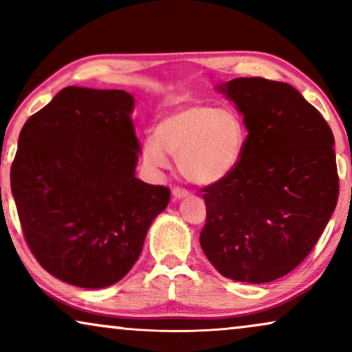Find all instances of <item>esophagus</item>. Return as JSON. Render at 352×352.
<instances>
[{
    "instance_id": "obj_1",
    "label": "esophagus",
    "mask_w": 352,
    "mask_h": 352,
    "mask_svg": "<svg viewBox=\"0 0 352 352\" xmlns=\"http://www.w3.org/2000/svg\"><path fill=\"white\" fill-rule=\"evenodd\" d=\"M173 197H175V199H184V197H187L189 195V190H186V189H182V187H173Z\"/></svg>"
}]
</instances>
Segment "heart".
Wrapping results in <instances>:
<instances>
[{"label":"heart","instance_id":"obj_1","mask_svg":"<svg viewBox=\"0 0 352 352\" xmlns=\"http://www.w3.org/2000/svg\"><path fill=\"white\" fill-rule=\"evenodd\" d=\"M247 134L234 110L211 104H187L163 115L155 136L146 138L142 158L153 168H166L177 158L182 176L195 184L223 179L242 158Z\"/></svg>","mask_w":352,"mask_h":352}]
</instances>
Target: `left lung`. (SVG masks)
<instances>
[{
  "instance_id": "1",
  "label": "left lung",
  "mask_w": 352,
  "mask_h": 352,
  "mask_svg": "<svg viewBox=\"0 0 352 352\" xmlns=\"http://www.w3.org/2000/svg\"><path fill=\"white\" fill-rule=\"evenodd\" d=\"M248 129L242 158L201 189L200 245L224 277L266 283L305 261L340 194L333 133L293 86L261 76L221 88Z\"/></svg>"
}]
</instances>
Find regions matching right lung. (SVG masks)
<instances>
[{
    "mask_svg": "<svg viewBox=\"0 0 352 352\" xmlns=\"http://www.w3.org/2000/svg\"><path fill=\"white\" fill-rule=\"evenodd\" d=\"M134 99L69 86L23 124L11 189L33 256L81 288L117 283L141 254L170 189L134 176Z\"/></svg>",
    "mask_w": 352,
    "mask_h": 352,
    "instance_id": "1",
    "label": "right lung"
}]
</instances>
